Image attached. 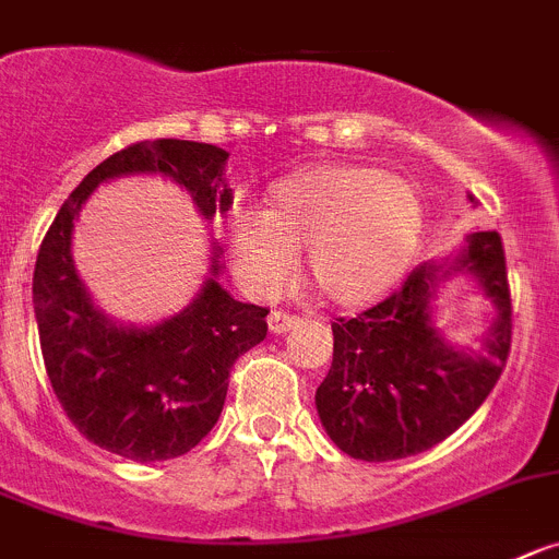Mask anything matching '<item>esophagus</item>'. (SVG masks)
Returning a JSON list of instances; mask_svg holds the SVG:
<instances>
[{
    "label": "esophagus",
    "instance_id": "34e87169",
    "mask_svg": "<svg viewBox=\"0 0 559 559\" xmlns=\"http://www.w3.org/2000/svg\"><path fill=\"white\" fill-rule=\"evenodd\" d=\"M296 324H299V316L280 313V310H274V313L269 316V330L274 332V335H280V332H288V330H294Z\"/></svg>",
    "mask_w": 559,
    "mask_h": 559
}]
</instances>
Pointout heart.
<instances>
[{"label": "heart", "instance_id": "heart-1", "mask_svg": "<svg viewBox=\"0 0 559 559\" xmlns=\"http://www.w3.org/2000/svg\"><path fill=\"white\" fill-rule=\"evenodd\" d=\"M424 238L416 188L366 166H319L280 179L269 207H235L227 246L243 285L274 296L301 246L316 288L335 305H368L407 274Z\"/></svg>", "mask_w": 559, "mask_h": 559}]
</instances>
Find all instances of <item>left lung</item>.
Masks as SVG:
<instances>
[{
    "label": "left lung",
    "instance_id": "8db88e82",
    "mask_svg": "<svg viewBox=\"0 0 559 559\" xmlns=\"http://www.w3.org/2000/svg\"><path fill=\"white\" fill-rule=\"evenodd\" d=\"M457 273L471 275L495 305L483 353L454 347L433 326L431 301ZM332 335L330 373L316 391L332 443L366 463L432 449L477 413L510 355L513 307L499 233H471L454 258L413 269L385 301L337 319Z\"/></svg>",
    "mask_w": 559,
    "mask_h": 559
}]
</instances>
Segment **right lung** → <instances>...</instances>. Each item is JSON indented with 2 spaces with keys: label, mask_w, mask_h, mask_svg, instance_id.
<instances>
[{
  "label": "right lung",
  "mask_w": 559,
  "mask_h": 559,
  "mask_svg": "<svg viewBox=\"0 0 559 559\" xmlns=\"http://www.w3.org/2000/svg\"><path fill=\"white\" fill-rule=\"evenodd\" d=\"M227 157L213 143L177 138L132 143L82 179L40 243L33 305L46 373L71 424L119 457L157 463L191 452L222 416L233 362L269 332V310L218 285L222 249L213 246L210 276L182 313L150 326L119 324L76 274L74 222L107 179L160 174L186 188L213 224L233 204Z\"/></svg>",
  "instance_id": "obj_1"
}]
</instances>
